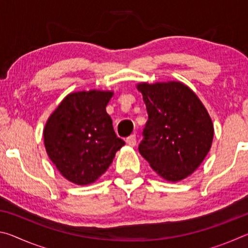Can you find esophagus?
<instances>
[{
	"label": "esophagus",
	"mask_w": 248,
	"mask_h": 248,
	"mask_svg": "<svg viewBox=\"0 0 248 248\" xmlns=\"http://www.w3.org/2000/svg\"><path fill=\"white\" fill-rule=\"evenodd\" d=\"M125 142H127V143L129 145H131V146L136 145L137 144V137H136V134H131V136H129L127 139H125Z\"/></svg>",
	"instance_id": "34e87169"
}]
</instances>
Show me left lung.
I'll return each instance as SVG.
<instances>
[{
    "label": "left lung",
    "instance_id": "8db88e82",
    "mask_svg": "<svg viewBox=\"0 0 248 248\" xmlns=\"http://www.w3.org/2000/svg\"><path fill=\"white\" fill-rule=\"evenodd\" d=\"M149 119L139 152L170 182L191 175L207 156L213 124L200 99L180 82L138 84Z\"/></svg>",
    "mask_w": 248,
    "mask_h": 248
}]
</instances>
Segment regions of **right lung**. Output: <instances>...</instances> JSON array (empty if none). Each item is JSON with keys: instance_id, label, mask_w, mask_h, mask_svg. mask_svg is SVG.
Segmentation results:
<instances>
[{"instance_id": "obj_1", "label": "right lung", "mask_w": 248, "mask_h": 248, "mask_svg": "<svg viewBox=\"0 0 248 248\" xmlns=\"http://www.w3.org/2000/svg\"><path fill=\"white\" fill-rule=\"evenodd\" d=\"M111 97V92L95 90L72 93L62 100L46 124V151L70 182L94 183L124 145L106 112Z\"/></svg>"}]
</instances>
